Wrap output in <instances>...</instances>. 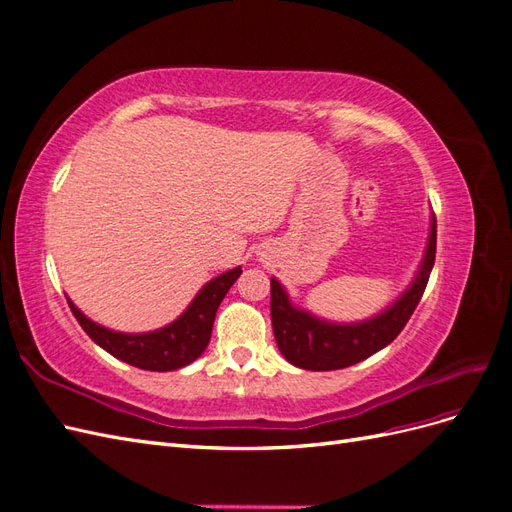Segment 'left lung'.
I'll use <instances>...</instances> for the list:
<instances>
[{
    "label": "left lung",
    "instance_id": "left-lung-1",
    "mask_svg": "<svg viewBox=\"0 0 512 512\" xmlns=\"http://www.w3.org/2000/svg\"><path fill=\"white\" fill-rule=\"evenodd\" d=\"M433 260H436V218L431 222L421 271L412 286L380 316L359 324H331L318 320L303 309L292 307L280 282L271 280V322L277 348L292 365L312 371L344 369L365 361L367 356L389 346L404 331L427 288Z\"/></svg>",
    "mask_w": 512,
    "mask_h": 512
}]
</instances>
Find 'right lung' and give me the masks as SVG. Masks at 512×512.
<instances>
[{
	"label": "right lung",
	"mask_w": 512,
	"mask_h": 512,
	"mask_svg": "<svg viewBox=\"0 0 512 512\" xmlns=\"http://www.w3.org/2000/svg\"><path fill=\"white\" fill-rule=\"evenodd\" d=\"M239 275L241 267L215 277L196 294L192 305L175 322L153 333L132 335L104 329L94 320H89L79 307H74L70 299L68 305L83 331L108 354L117 356L119 361L147 371H173L190 365L205 352L211 339L215 312H218L222 299Z\"/></svg>",
	"instance_id": "right-lung-1"
}]
</instances>
